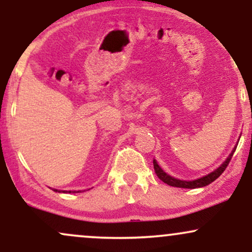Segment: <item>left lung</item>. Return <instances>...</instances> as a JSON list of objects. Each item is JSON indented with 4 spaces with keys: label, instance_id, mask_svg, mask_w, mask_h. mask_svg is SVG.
Here are the masks:
<instances>
[{
    "label": "left lung",
    "instance_id": "left-lung-1",
    "mask_svg": "<svg viewBox=\"0 0 252 252\" xmlns=\"http://www.w3.org/2000/svg\"><path fill=\"white\" fill-rule=\"evenodd\" d=\"M236 148L232 150V153H231L230 155H228V158L225 160V162L221 164L220 167H218L216 170H213L212 173H210V174L202 176L200 179H195V180H190V181H186V180H179V179H175V178H172V176L166 174V173L163 172L162 169H161V167L158 166V162H156L155 160H153V163H154V169H155V173L156 175L158 176V179L160 180H162L164 184L169 185V186H173V187H180V189H199V187H204V186H207V185H210L211 182H213L216 180V179H218L219 176L221 175V173L224 172L225 169H226V167L228 166V163H230L231 158H232V155L233 153H235Z\"/></svg>",
    "mask_w": 252,
    "mask_h": 252
}]
</instances>
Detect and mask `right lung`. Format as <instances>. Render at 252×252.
<instances>
[{"label":"right lung","instance_id":"right-lung-1","mask_svg":"<svg viewBox=\"0 0 252 252\" xmlns=\"http://www.w3.org/2000/svg\"><path fill=\"white\" fill-rule=\"evenodd\" d=\"M56 190H57V189H56ZM70 193H71V190H70Z\"/></svg>","mask_w":252,"mask_h":252}]
</instances>
